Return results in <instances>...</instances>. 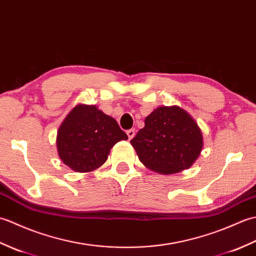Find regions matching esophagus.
Instances as JSON below:
<instances>
[{"mask_svg":"<svg viewBox=\"0 0 256 256\" xmlns=\"http://www.w3.org/2000/svg\"><path fill=\"white\" fill-rule=\"evenodd\" d=\"M126 134H128V140H132V138H134V135H135V130H134V128L128 130Z\"/></svg>","mask_w":256,"mask_h":256,"instance_id":"obj_1","label":"esophagus"}]
</instances>
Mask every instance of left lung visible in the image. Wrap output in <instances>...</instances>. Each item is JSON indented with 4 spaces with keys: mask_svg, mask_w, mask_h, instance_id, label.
Listing matches in <instances>:
<instances>
[{
    "mask_svg": "<svg viewBox=\"0 0 256 256\" xmlns=\"http://www.w3.org/2000/svg\"><path fill=\"white\" fill-rule=\"evenodd\" d=\"M131 144L146 167L168 175L194 164L202 148V134L182 108L160 106L145 118Z\"/></svg>",
    "mask_w": 256,
    "mask_h": 256,
    "instance_id": "1",
    "label": "left lung"
}]
</instances>
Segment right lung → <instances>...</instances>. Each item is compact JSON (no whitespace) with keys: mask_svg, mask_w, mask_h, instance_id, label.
I'll return each mask as SVG.
<instances>
[{"mask_svg":"<svg viewBox=\"0 0 256 256\" xmlns=\"http://www.w3.org/2000/svg\"><path fill=\"white\" fill-rule=\"evenodd\" d=\"M122 140H128V135L116 120L96 106L79 104L58 130V155L72 170L88 172L100 167L110 150Z\"/></svg>","mask_w":256,"mask_h":256,"instance_id":"1","label":"right lung"}]
</instances>
